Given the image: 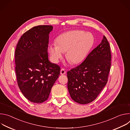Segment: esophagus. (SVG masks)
Returning a JSON list of instances; mask_svg holds the SVG:
<instances>
[{
	"label": "esophagus",
	"instance_id": "34e87169",
	"mask_svg": "<svg viewBox=\"0 0 130 130\" xmlns=\"http://www.w3.org/2000/svg\"><path fill=\"white\" fill-rule=\"evenodd\" d=\"M66 73V71L64 68H62L60 70V74L61 75H65Z\"/></svg>",
	"mask_w": 130,
	"mask_h": 130
}]
</instances>
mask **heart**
Masks as SVG:
<instances>
[{"label": "heart", "mask_w": 130, "mask_h": 130, "mask_svg": "<svg viewBox=\"0 0 130 130\" xmlns=\"http://www.w3.org/2000/svg\"><path fill=\"white\" fill-rule=\"evenodd\" d=\"M56 44L49 45L48 51L51 61L58 63L66 52V57L72 63H81L87 57L94 43V38L89 32L72 30L59 35Z\"/></svg>", "instance_id": "b5f03b06"}]
</instances>
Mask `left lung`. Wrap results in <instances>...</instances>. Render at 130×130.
<instances>
[{
	"instance_id": "left-lung-1",
	"label": "left lung",
	"mask_w": 130,
	"mask_h": 130,
	"mask_svg": "<svg viewBox=\"0 0 130 130\" xmlns=\"http://www.w3.org/2000/svg\"><path fill=\"white\" fill-rule=\"evenodd\" d=\"M110 47L105 36L101 43L79 66L67 72V87L71 99L85 104L96 99L107 83L111 65Z\"/></svg>"
}]
</instances>
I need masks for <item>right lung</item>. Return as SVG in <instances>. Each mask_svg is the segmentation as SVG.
I'll return each mask as SVG.
<instances>
[{
	"label": "right lung",
	"instance_id": "obj_1",
	"mask_svg": "<svg viewBox=\"0 0 130 130\" xmlns=\"http://www.w3.org/2000/svg\"><path fill=\"white\" fill-rule=\"evenodd\" d=\"M50 25L35 26L21 36L15 52V72L22 94L30 101L42 103L49 97L60 67L48 60Z\"/></svg>",
	"mask_w": 130,
	"mask_h": 130
}]
</instances>
